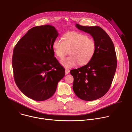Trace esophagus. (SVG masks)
<instances>
[{"mask_svg":"<svg viewBox=\"0 0 132 132\" xmlns=\"http://www.w3.org/2000/svg\"><path fill=\"white\" fill-rule=\"evenodd\" d=\"M69 71H70V70L68 69H67V68L65 69V73H66V75H67L68 73H69Z\"/></svg>","mask_w":132,"mask_h":132,"instance_id":"esophagus-1","label":"esophagus"}]
</instances>
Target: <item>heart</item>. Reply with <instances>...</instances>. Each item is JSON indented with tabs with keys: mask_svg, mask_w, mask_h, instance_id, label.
I'll return each mask as SVG.
<instances>
[{
	"mask_svg": "<svg viewBox=\"0 0 132 132\" xmlns=\"http://www.w3.org/2000/svg\"><path fill=\"white\" fill-rule=\"evenodd\" d=\"M63 40L56 39L53 43V48L56 56L63 59L69 50L70 56L61 61L65 68H70L87 64L92 59L96 51V43L84 34L71 32L65 34Z\"/></svg>",
	"mask_w": 132,
	"mask_h": 132,
	"instance_id": "heart-1",
	"label": "heart"
}]
</instances>
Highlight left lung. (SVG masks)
Listing matches in <instances>:
<instances>
[{"instance_id": "left-lung-1", "label": "left lung", "mask_w": 132, "mask_h": 132, "mask_svg": "<svg viewBox=\"0 0 132 132\" xmlns=\"http://www.w3.org/2000/svg\"><path fill=\"white\" fill-rule=\"evenodd\" d=\"M76 26L93 37L96 51L87 65L70 70L73 77V90L83 100H95L105 95L113 80L117 67L115 47L109 35L101 27L79 24Z\"/></svg>"}]
</instances>
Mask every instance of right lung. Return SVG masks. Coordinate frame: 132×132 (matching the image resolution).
I'll return each mask as SVG.
<instances>
[{
  "instance_id": "add662e5",
  "label": "right lung",
  "mask_w": 132,
  "mask_h": 132,
  "mask_svg": "<svg viewBox=\"0 0 132 132\" xmlns=\"http://www.w3.org/2000/svg\"><path fill=\"white\" fill-rule=\"evenodd\" d=\"M59 33L50 25L35 27L18 42L13 52L15 82L28 98L42 101L51 98L65 75L54 57L53 43Z\"/></svg>"
}]
</instances>
